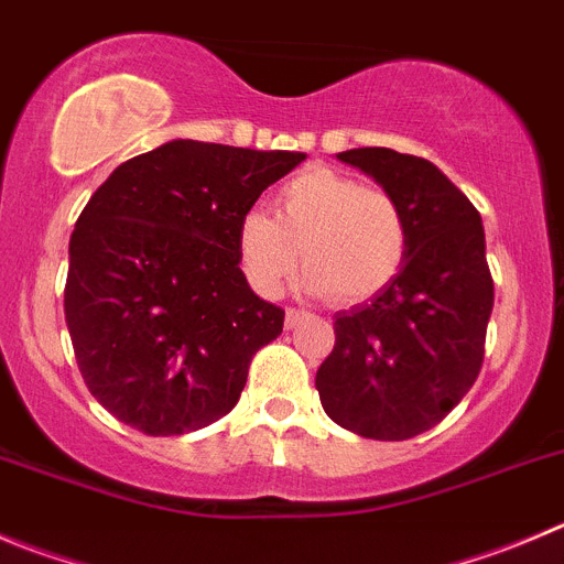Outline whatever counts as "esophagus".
Returning <instances> with one entry per match:
<instances>
[{"instance_id":"esophagus-1","label":"esophagus","mask_w":564,"mask_h":564,"mask_svg":"<svg viewBox=\"0 0 564 564\" xmlns=\"http://www.w3.org/2000/svg\"><path fill=\"white\" fill-rule=\"evenodd\" d=\"M304 318H307V313H304V310L288 307V313H285V326H288V329H296V326L302 324Z\"/></svg>"}]
</instances>
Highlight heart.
<instances>
[{"instance_id": "1", "label": "heart", "mask_w": 564, "mask_h": 564, "mask_svg": "<svg viewBox=\"0 0 564 564\" xmlns=\"http://www.w3.org/2000/svg\"><path fill=\"white\" fill-rule=\"evenodd\" d=\"M410 229L388 191L335 169L302 171L276 193V218L246 210L238 221L240 271L260 296H279L299 268L313 296L359 304L379 296L406 260Z\"/></svg>"}]
</instances>
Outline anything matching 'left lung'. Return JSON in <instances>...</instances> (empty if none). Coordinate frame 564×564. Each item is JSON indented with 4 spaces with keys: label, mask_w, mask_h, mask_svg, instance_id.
I'll list each match as a JSON object with an SVG mask.
<instances>
[{
    "label": "left lung",
    "mask_w": 564,
    "mask_h": 564,
    "mask_svg": "<svg viewBox=\"0 0 564 564\" xmlns=\"http://www.w3.org/2000/svg\"><path fill=\"white\" fill-rule=\"evenodd\" d=\"M340 163L373 176L404 210L410 246L379 296L335 315V348L315 373L324 412L371 440L437 426L474 388L492 313L481 216L434 163L382 147Z\"/></svg>",
    "instance_id": "obj_1"
}]
</instances>
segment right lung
Listing matches in <instances>:
<instances>
[{
    "label": "right lung",
    "instance_id": "1",
    "mask_svg": "<svg viewBox=\"0 0 564 564\" xmlns=\"http://www.w3.org/2000/svg\"><path fill=\"white\" fill-rule=\"evenodd\" d=\"M304 152L169 141L127 160L68 240L66 324L94 399L152 437L205 429L240 399L285 310L240 271L238 221Z\"/></svg>",
    "mask_w": 564,
    "mask_h": 564
}]
</instances>
